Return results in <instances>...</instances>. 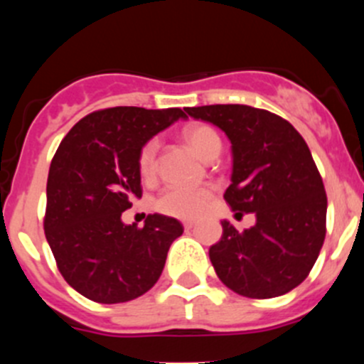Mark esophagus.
Instances as JSON below:
<instances>
[{
	"label": "esophagus",
	"mask_w": 364,
	"mask_h": 364,
	"mask_svg": "<svg viewBox=\"0 0 364 364\" xmlns=\"http://www.w3.org/2000/svg\"><path fill=\"white\" fill-rule=\"evenodd\" d=\"M183 225H185L186 230H190L196 227V222H193V220H185V222H183Z\"/></svg>",
	"instance_id": "esophagus-1"
}]
</instances>
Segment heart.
<instances>
[{
	"instance_id": "1",
	"label": "heart",
	"mask_w": 364,
	"mask_h": 364,
	"mask_svg": "<svg viewBox=\"0 0 364 364\" xmlns=\"http://www.w3.org/2000/svg\"><path fill=\"white\" fill-rule=\"evenodd\" d=\"M183 139L190 148L205 160L218 156L222 149V139L218 132L209 124H188L183 130ZM156 156H159V142L155 139L146 142L137 155L139 174L144 181L155 178ZM213 199V188L209 186H168L156 199V209L164 215L176 218H197L208 209Z\"/></svg>"
}]
</instances>
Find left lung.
<instances>
[{"instance_id":"obj_1","label":"left lung","mask_w":364,"mask_h":364,"mask_svg":"<svg viewBox=\"0 0 364 364\" xmlns=\"http://www.w3.org/2000/svg\"><path fill=\"white\" fill-rule=\"evenodd\" d=\"M185 111L225 132L232 176L223 199L232 211L255 213L243 232L222 222V237L209 248L216 274L245 297L287 294L308 277L326 237L328 197L306 142L287 119L250 105Z\"/></svg>"}]
</instances>
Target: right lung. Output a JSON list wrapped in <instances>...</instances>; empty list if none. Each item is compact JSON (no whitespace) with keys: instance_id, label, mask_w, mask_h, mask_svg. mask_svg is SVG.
<instances>
[{"instance_id":"obj_1","label":"right lung","mask_w":364,"mask_h":364,"mask_svg":"<svg viewBox=\"0 0 364 364\" xmlns=\"http://www.w3.org/2000/svg\"><path fill=\"white\" fill-rule=\"evenodd\" d=\"M186 114L178 107H111L87 114L61 141L47 178L43 229L58 269L91 301L124 303L159 282L183 225L149 215L124 225L121 213L141 199L139 149Z\"/></svg>"}]
</instances>
